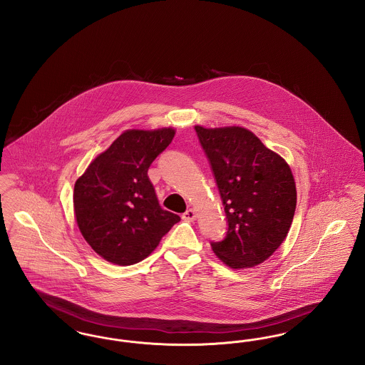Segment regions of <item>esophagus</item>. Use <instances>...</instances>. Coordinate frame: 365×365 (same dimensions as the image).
<instances>
[{
	"label": "esophagus",
	"instance_id": "1",
	"mask_svg": "<svg viewBox=\"0 0 365 365\" xmlns=\"http://www.w3.org/2000/svg\"><path fill=\"white\" fill-rule=\"evenodd\" d=\"M195 217H197V213H195L194 209H187V210L182 215V219L186 220V222H192Z\"/></svg>",
	"mask_w": 365,
	"mask_h": 365
}]
</instances>
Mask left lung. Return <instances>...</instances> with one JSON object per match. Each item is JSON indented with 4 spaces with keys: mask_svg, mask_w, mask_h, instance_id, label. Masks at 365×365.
<instances>
[{
    "mask_svg": "<svg viewBox=\"0 0 365 365\" xmlns=\"http://www.w3.org/2000/svg\"><path fill=\"white\" fill-rule=\"evenodd\" d=\"M226 212V237L210 242L230 268L267 260L284 241L297 205L289 164L243 127L195 125Z\"/></svg>",
    "mask_w": 365,
    "mask_h": 365,
    "instance_id": "left-lung-1",
    "label": "left lung"
}]
</instances>
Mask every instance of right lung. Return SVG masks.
Masks as SVG:
<instances>
[{"label": "right lung", "instance_id": "obj_1", "mask_svg": "<svg viewBox=\"0 0 365 365\" xmlns=\"http://www.w3.org/2000/svg\"><path fill=\"white\" fill-rule=\"evenodd\" d=\"M174 135V128L127 130L75 182L76 223L105 260L131 265L146 259L180 220L160 207L148 176Z\"/></svg>", "mask_w": 365, "mask_h": 365}]
</instances>
